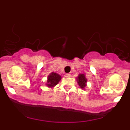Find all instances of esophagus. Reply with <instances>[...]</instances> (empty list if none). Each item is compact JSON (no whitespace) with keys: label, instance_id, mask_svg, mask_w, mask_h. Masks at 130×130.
<instances>
[{"label":"esophagus","instance_id":"esophagus-1","mask_svg":"<svg viewBox=\"0 0 130 130\" xmlns=\"http://www.w3.org/2000/svg\"><path fill=\"white\" fill-rule=\"evenodd\" d=\"M65 77H70V73H66V74H65Z\"/></svg>","mask_w":130,"mask_h":130}]
</instances>
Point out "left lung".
<instances>
[{
	"label": "left lung",
	"instance_id": "left-lung-1",
	"mask_svg": "<svg viewBox=\"0 0 130 130\" xmlns=\"http://www.w3.org/2000/svg\"><path fill=\"white\" fill-rule=\"evenodd\" d=\"M77 82L79 85V87L81 89H85L87 85V79L84 73H79V75L77 77Z\"/></svg>",
	"mask_w": 130,
	"mask_h": 130
}]
</instances>
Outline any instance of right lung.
Here are the masks:
<instances>
[{"mask_svg": "<svg viewBox=\"0 0 130 130\" xmlns=\"http://www.w3.org/2000/svg\"><path fill=\"white\" fill-rule=\"evenodd\" d=\"M61 76L58 73L51 72L47 76V82L45 83V85L49 88H53L61 80Z\"/></svg>", "mask_w": 130, "mask_h": 130, "instance_id": "right-lung-1", "label": "right lung"}]
</instances>
